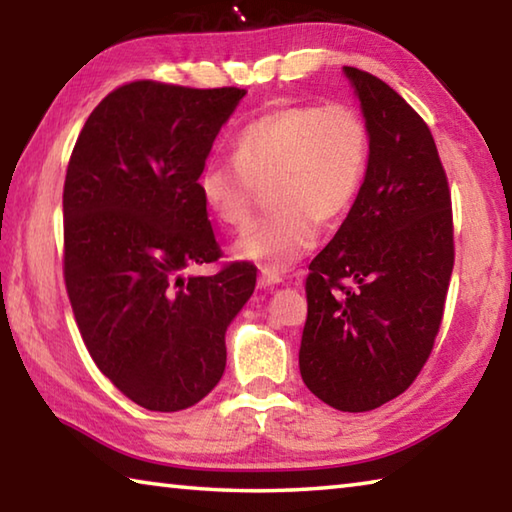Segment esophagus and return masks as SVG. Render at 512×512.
Wrapping results in <instances>:
<instances>
[{"mask_svg":"<svg viewBox=\"0 0 512 512\" xmlns=\"http://www.w3.org/2000/svg\"><path fill=\"white\" fill-rule=\"evenodd\" d=\"M282 275L277 271H271V268H262L259 273V287H273V284H280Z\"/></svg>","mask_w":512,"mask_h":512,"instance_id":"esophagus-1","label":"esophagus"}]
</instances>
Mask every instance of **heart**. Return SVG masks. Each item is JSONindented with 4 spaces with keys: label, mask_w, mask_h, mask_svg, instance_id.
Returning a JSON list of instances; mask_svg holds the SVG:
<instances>
[{
    "label": "heart",
    "mask_w": 512,
    "mask_h": 512,
    "mask_svg": "<svg viewBox=\"0 0 512 512\" xmlns=\"http://www.w3.org/2000/svg\"><path fill=\"white\" fill-rule=\"evenodd\" d=\"M372 131L352 103H296L257 117L232 140V160L207 162L198 196L216 221L241 228L257 187L273 207L237 239L235 253L287 271L318 244V221L350 212L368 178Z\"/></svg>",
    "instance_id": "b5f03b06"
}]
</instances>
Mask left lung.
Instances as JSON below:
<instances>
[{"label":"left lung","mask_w":512,"mask_h":512,"mask_svg":"<svg viewBox=\"0 0 512 512\" xmlns=\"http://www.w3.org/2000/svg\"><path fill=\"white\" fill-rule=\"evenodd\" d=\"M345 74L372 131L368 178L311 259L300 375L318 400L361 413L395 400L436 343L454 268L447 173L424 119L377 76Z\"/></svg>","instance_id":"8db88e82"}]
</instances>
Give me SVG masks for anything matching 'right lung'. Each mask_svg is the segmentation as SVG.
<instances>
[{
  "mask_svg": "<svg viewBox=\"0 0 512 512\" xmlns=\"http://www.w3.org/2000/svg\"><path fill=\"white\" fill-rule=\"evenodd\" d=\"M241 88L119 85L85 121L63 187V275L85 348L149 411L201 402L225 370V329L257 268L225 262L196 180Z\"/></svg>",
  "mask_w": 512,
  "mask_h": 512,
  "instance_id": "add662e5",
  "label": "right lung"
}]
</instances>
